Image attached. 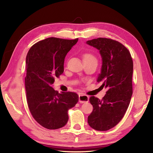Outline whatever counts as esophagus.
Here are the masks:
<instances>
[{
    "mask_svg": "<svg viewBox=\"0 0 153 153\" xmlns=\"http://www.w3.org/2000/svg\"><path fill=\"white\" fill-rule=\"evenodd\" d=\"M78 100H79V102L81 103H87L88 102V101H89V96L84 94H80Z\"/></svg>",
    "mask_w": 153,
    "mask_h": 153,
    "instance_id": "34e87169",
    "label": "esophagus"
}]
</instances>
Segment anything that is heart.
Listing matches in <instances>:
<instances>
[{
  "label": "heart",
  "instance_id": "b5f03b06",
  "mask_svg": "<svg viewBox=\"0 0 153 153\" xmlns=\"http://www.w3.org/2000/svg\"><path fill=\"white\" fill-rule=\"evenodd\" d=\"M84 59H89V60H94V61H96V59L95 57L91 54H85L84 55Z\"/></svg>",
  "mask_w": 153,
  "mask_h": 153
}]
</instances>
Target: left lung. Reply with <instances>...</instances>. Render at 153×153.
Listing matches in <instances>:
<instances>
[{"label":"left lung","instance_id":"left-lung-1","mask_svg":"<svg viewBox=\"0 0 153 153\" xmlns=\"http://www.w3.org/2000/svg\"><path fill=\"white\" fill-rule=\"evenodd\" d=\"M86 43L99 50L102 65L97 82L107 89L102 100L90 98L93 110L87 122L97 131H106L116 126L128 108L133 93V63L128 50L117 41L99 38Z\"/></svg>","mask_w":153,"mask_h":153}]
</instances>
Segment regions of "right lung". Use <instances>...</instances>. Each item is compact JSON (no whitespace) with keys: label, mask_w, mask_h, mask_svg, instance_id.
<instances>
[{"label":"right lung","mask_w":153,"mask_h":153,"mask_svg":"<svg viewBox=\"0 0 153 153\" xmlns=\"http://www.w3.org/2000/svg\"><path fill=\"white\" fill-rule=\"evenodd\" d=\"M78 39L48 38L34 44L26 57L25 78L27 104L32 117L49 129L65 126L68 111L75 106V92H58L52 87L55 78L64 72L66 55Z\"/></svg>","instance_id":"right-lung-1"}]
</instances>
